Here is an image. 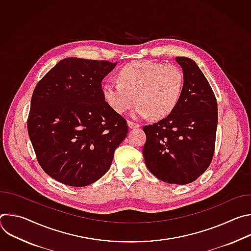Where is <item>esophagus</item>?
<instances>
[{"mask_svg": "<svg viewBox=\"0 0 251 251\" xmlns=\"http://www.w3.org/2000/svg\"><path fill=\"white\" fill-rule=\"evenodd\" d=\"M128 125H129L130 128H139L140 127V125L138 123H135V122H133L131 120L128 121Z\"/></svg>", "mask_w": 251, "mask_h": 251, "instance_id": "esophagus-1", "label": "esophagus"}]
</instances>
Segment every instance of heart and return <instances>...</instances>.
<instances>
[{
    "label": "heart",
    "mask_w": 251,
    "mask_h": 251,
    "mask_svg": "<svg viewBox=\"0 0 251 251\" xmlns=\"http://www.w3.org/2000/svg\"><path fill=\"white\" fill-rule=\"evenodd\" d=\"M183 88L184 74L180 67L145 60L124 65L118 73V82L103 86V96L118 113L126 112L137 101L135 116L160 119L176 108Z\"/></svg>",
    "instance_id": "1"
}]
</instances>
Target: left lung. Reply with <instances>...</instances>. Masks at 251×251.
<instances>
[{
  "mask_svg": "<svg viewBox=\"0 0 251 251\" xmlns=\"http://www.w3.org/2000/svg\"><path fill=\"white\" fill-rule=\"evenodd\" d=\"M183 68L182 96L171 114L143 128V156L149 171L168 184L187 185L212 161L218 126V102L197 63L176 56Z\"/></svg>",
  "mask_w": 251,
  "mask_h": 251,
  "instance_id": "obj_1",
  "label": "left lung"
}]
</instances>
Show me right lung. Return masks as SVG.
Segmentation results:
<instances>
[{"instance_id":"obj_1","label":"right lung","mask_w":251,"mask_h":251,"mask_svg":"<svg viewBox=\"0 0 251 251\" xmlns=\"http://www.w3.org/2000/svg\"><path fill=\"white\" fill-rule=\"evenodd\" d=\"M116 63L64 58L33 90L28 137L43 170L66 186L100 178L128 133L126 119L107 104L101 85Z\"/></svg>"}]
</instances>
